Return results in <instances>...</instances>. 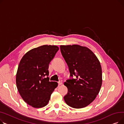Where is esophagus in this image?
Returning a JSON list of instances; mask_svg holds the SVG:
<instances>
[{"label": "esophagus", "mask_w": 124, "mask_h": 124, "mask_svg": "<svg viewBox=\"0 0 124 124\" xmlns=\"http://www.w3.org/2000/svg\"><path fill=\"white\" fill-rule=\"evenodd\" d=\"M62 84V81H60L59 82H58V85H61Z\"/></svg>", "instance_id": "obj_1"}]
</instances>
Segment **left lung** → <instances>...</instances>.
Returning a JSON list of instances; mask_svg holds the SVG:
<instances>
[{
	"label": "left lung",
	"instance_id": "left-lung-1",
	"mask_svg": "<svg viewBox=\"0 0 124 124\" xmlns=\"http://www.w3.org/2000/svg\"><path fill=\"white\" fill-rule=\"evenodd\" d=\"M62 55L70 76L64 84L68 93L64 97L67 105L75 108L86 107L99 94L102 84V69L98 58L89 48L78 45H61Z\"/></svg>",
	"mask_w": 124,
	"mask_h": 124
}]
</instances>
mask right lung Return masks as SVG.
Returning a JSON list of instances; mask_svg holds the SVG:
<instances>
[{
  "mask_svg": "<svg viewBox=\"0 0 124 124\" xmlns=\"http://www.w3.org/2000/svg\"><path fill=\"white\" fill-rule=\"evenodd\" d=\"M59 47L43 45L26 53L19 62L16 75V84L23 100L35 108L48 103L51 95L58 86L57 82L49 81L48 68Z\"/></svg>",
  "mask_w": 124,
  "mask_h": 124,
  "instance_id": "1",
  "label": "right lung"
}]
</instances>
